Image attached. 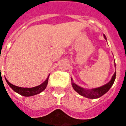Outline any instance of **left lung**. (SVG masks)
I'll return each mask as SVG.
<instances>
[{
    "label": "left lung",
    "mask_w": 126,
    "mask_h": 126,
    "mask_svg": "<svg viewBox=\"0 0 126 126\" xmlns=\"http://www.w3.org/2000/svg\"><path fill=\"white\" fill-rule=\"evenodd\" d=\"M104 37L107 40V38H106L105 34H104ZM114 63H115V62H114ZM115 79L116 73H114L113 76L112 77L111 80L109 82L103 85V86H101V87L92 88V89H90V90L85 89V88H83L80 86L77 85L75 83L73 82L72 79H71V80H72V86H73V89L78 94H80V95L85 97L86 98H88V99H97V98H99L100 97H101L102 95H103L104 94H105L110 90V88H111L112 86L113 85Z\"/></svg>",
    "instance_id": "left-lung-1"
}]
</instances>
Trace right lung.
I'll use <instances>...</instances> for the list:
<instances>
[{"label": "right lung", "instance_id": "add662e5", "mask_svg": "<svg viewBox=\"0 0 126 126\" xmlns=\"http://www.w3.org/2000/svg\"><path fill=\"white\" fill-rule=\"evenodd\" d=\"M49 76L47 77L46 80L43 83L40 84L39 86L32 87V88H21V87H19V86H15V85H13V84H11L10 82H9L6 78H5V79H6L7 84H8L9 86L15 92H16V93L19 94L21 95L25 96V97H30V96H33L36 95V94H40L41 92H43L44 90H45L47 85Z\"/></svg>", "mask_w": 126, "mask_h": 126}]
</instances>
